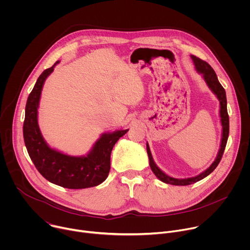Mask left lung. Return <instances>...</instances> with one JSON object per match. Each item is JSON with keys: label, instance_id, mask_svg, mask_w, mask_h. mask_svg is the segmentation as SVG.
Wrapping results in <instances>:
<instances>
[{"label": "left lung", "instance_id": "1", "mask_svg": "<svg viewBox=\"0 0 250 250\" xmlns=\"http://www.w3.org/2000/svg\"><path fill=\"white\" fill-rule=\"evenodd\" d=\"M191 57L194 61L195 67H196L198 72L203 74L204 79H205L206 83L208 84V86L209 87V89L217 95L218 99L220 100V104H221L220 115H221V122H222V125H223V137H222L221 148H220V151L218 153L216 160L212 162V164L207 170H205L200 175H198L196 177H192V178H187V179H177V178L170 177V176L166 175L165 173H163L154 163L149 146H148V145H146V150H147L149 164H150V168H151L152 172L155 174V176L160 181H162L166 184L176 185V186H187V185L194 184V183L204 179L205 177H207L208 174H210L213 170H215L223 157L224 151L226 149L227 142H228V138H229V114H228V109H227V96H226V91H225L224 87L219 82L216 72L213 71V69L210 67V65L208 62H206L194 55H192Z\"/></svg>", "mask_w": 250, "mask_h": 250}]
</instances>
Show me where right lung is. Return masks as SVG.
Here are the masks:
<instances>
[{"label": "right lung", "mask_w": 250, "mask_h": 250, "mask_svg": "<svg viewBox=\"0 0 250 250\" xmlns=\"http://www.w3.org/2000/svg\"><path fill=\"white\" fill-rule=\"evenodd\" d=\"M58 62L43 71L27 98L23 122L24 144L34 166L49 182L68 189L98 186L109 175L114 146L128 129L104 133L87 156H69L51 149L39 127L38 108L43 83Z\"/></svg>", "instance_id": "obj_1"}]
</instances>
